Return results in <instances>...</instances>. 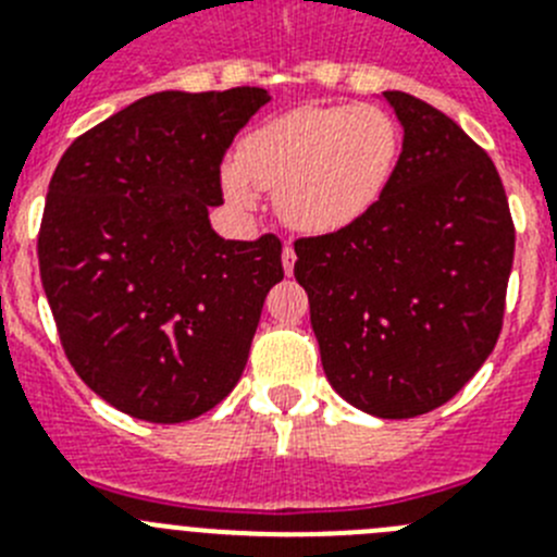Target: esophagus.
Instances as JSON below:
<instances>
[{
	"mask_svg": "<svg viewBox=\"0 0 557 557\" xmlns=\"http://www.w3.org/2000/svg\"><path fill=\"white\" fill-rule=\"evenodd\" d=\"M282 264H284V273L293 275V268H295V250H293V245H284V248H282Z\"/></svg>",
	"mask_w": 557,
	"mask_h": 557,
	"instance_id": "esophagus-1",
	"label": "esophagus"
}]
</instances>
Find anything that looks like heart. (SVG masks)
<instances>
[{
    "label": "heart",
    "mask_w": 557,
    "mask_h": 557,
    "mask_svg": "<svg viewBox=\"0 0 557 557\" xmlns=\"http://www.w3.org/2000/svg\"><path fill=\"white\" fill-rule=\"evenodd\" d=\"M401 152L393 116L376 106H298L248 131L220 172L234 209L275 189V211L301 234H337L382 200Z\"/></svg>",
    "instance_id": "obj_1"
}]
</instances>
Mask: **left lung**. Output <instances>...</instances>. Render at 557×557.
<instances>
[{
  "instance_id": "8db88e82",
  "label": "left lung",
  "mask_w": 557,
  "mask_h": 557,
  "mask_svg": "<svg viewBox=\"0 0 557 557\" xmlns=\"http://www.w3.org/2000/svg\"><path fill=\"white\" fill-rule=\"evenodd\" d=\"M405 139L376 206L295 243L329 385L376 418L446 405L494 351L513 268L499 172L446 113L382 91Z\"/></svg>"
}]
</instances>
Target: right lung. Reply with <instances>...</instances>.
Masks as SVG:
<instances>
[{
	"label": "right lung",
	"instance_id": "obj_1",
	"mask_svg": "<svg viewBox=\"0 0 557 557\" xmlns=\"http://www.w3.org/2000/svg\"><path fill=\"white\" fill-rule=\"evenodd\" d=\"M270 95L159 91L69 145L38 234L44 293L63 351L108 405L181 424L239 382L270 287L284 278L273 234L211 228L220 161Z\"/></svg>",
	"mask_w": 557,
	"mask_h": 557
}]
</instances>
